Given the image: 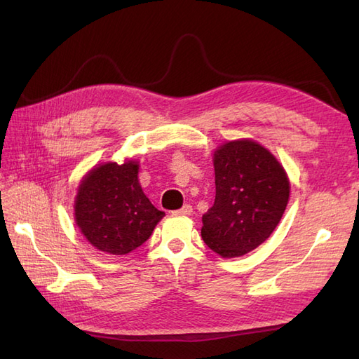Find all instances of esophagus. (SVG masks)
Returning <instances> with one entry per match:
<instances>
[{"label":"esophagus","instance_id":"1","mask_svg":"<svg viewBox=\"0 0 359 359\" xmlns=\"http://www.w3.org/2000/svg\"><path fill=\"white\" fill-rule=\"evenodd\" d=\"M191 212H193V208H191L190 203H186L182 206V208L173 211V214H175V215H190Z\"/></svg>","mask_w":359,"mask_h":359}]
</instances>
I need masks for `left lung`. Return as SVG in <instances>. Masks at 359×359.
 <instances>
[{"label": "left lung", "mask_w": 359, "mask_h": 359, "mask_svg": "<svg viewBox=\"0 0 359 359\" xmlns=\"http://www.w3.org/2000/svg\"><path fill=\"white\" fill-rule=\"evenodd\" d=\"M215 201L202 217V240L223 257L252 252L273 233L289 201L283 166L253 140L214 153Z\"/></svg>", "instance_id": "8db88e82"}]
</instances>
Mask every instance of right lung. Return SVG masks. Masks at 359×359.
Returning <instances> with one entry per match:
<instances>
[{
    "mask_svg": "<svg viewBox=\"0 0 359 359\" xmlns=\"http://www.w3.org/2000/svg\"><path fill=\"white\" fill-rule=\"evenodd\" d=\"M135 161L106 163L82 181L74 202L81 232L95 248L127 255L142 245L165 212L145 196Z\"/></svg>",
    "mask_w": 359,
    "mask_h": 359,
    "instance_id": "1",
    "label": "right lung"
}]
</instances>
